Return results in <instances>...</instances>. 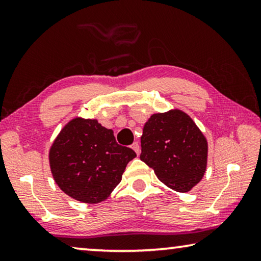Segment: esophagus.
Instances as JSON below:
<instances>
[{
  "label": "esophagus",
  "mask_w": 261,
  "mask_h": 261,
  "mask_svg": "<svg viewBox=\"0 0 261 261\" xmlns=\"http://www.w3.org/2000/svg\"><path fill=\"white\" fill-rule=\"evenodd\" d=\"M131 148H132V150H134L136 153H137V155H139V153H140V146H139V144H138L137 142H135L134 144H132Z\"/></svg>",
  "instance_id": "34e87169"
}]
</instances>
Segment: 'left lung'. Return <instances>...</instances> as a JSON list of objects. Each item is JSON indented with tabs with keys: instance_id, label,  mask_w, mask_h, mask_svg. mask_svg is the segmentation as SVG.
Here are the masks:
<instances>
[{
	"instance_id": "8db88e82",
	"label": "left lung",
	"mask_w": 261,
	"mask_h": 261,
	"mask_svg": "<svg viewBox=\"0 0 261 261\" xmlns=\"http://www.w3.org/2000/svg\"><path fill=\"white\" fill-rule=\"evenodd\" d=\"M140 143V160L168 188L187 193L203 177L208 140L185 111L174 108L151 115L144 124Z\"/></svg>"
}]
</instances>
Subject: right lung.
Wrapping results in <instances>:
<instances>
[{
	"label": "right lung",
	"mask_w": 261,
	"mask_h": 261,
	"mask_svg": "<svg viewBox=\"0 0 261 261\" xmlns=\"http://www.w3.org/2000/svg\"><path fill=\"white\" fill-rule=\"evenodd\" d=\"M134 158V150L116 143L113 130L97 119L84 117L66 123L48 150L49 169L58 187L88 204L111 195Z\"/></svg>",
	"instance_id": "1"
}]
</instances>
